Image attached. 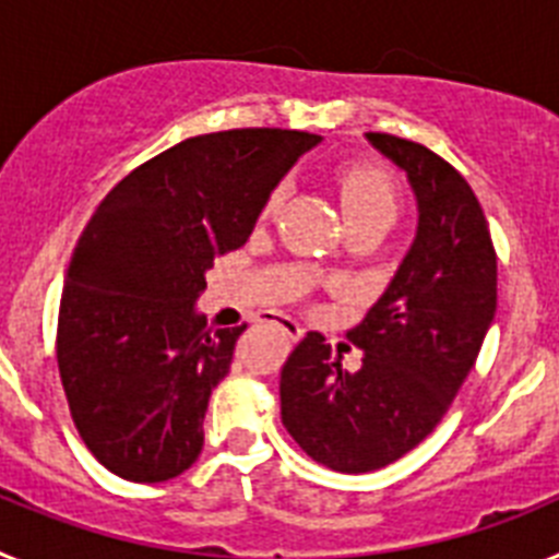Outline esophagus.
Instances as JSON below:
<instances>
[{
	"label": "esophagus",
	"mask_w": 559,
	"mask_h": 559,
	"mask_svg": "<svg viewBox=\"0 0 559 559\" xmlns=\"http://www.w3.org/2000/svg\"><path fill=\"white\" fill-rule=\"evenodd\" d=\"M276 328L283 330V333L288 335L290 341H296V338H299V335L305 333V330L299 328V324H296V322H290V319H280V322H276Z\"/></svg>",
	"instance_id": "1"
}]
</instances>
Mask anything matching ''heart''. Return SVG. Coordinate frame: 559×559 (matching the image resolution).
Listing matches in <instances>:
<instances>
[{"label": "heart", "mask_w": 559, "mask_h": 559, "mask_svg": "<svg viewBox=\"0 0 559 559\" xmlns=\"http://www.w3.org/2000/svg\"><path fill=\"white\" fill-rule=\"evenodd\" d=\"M338 185L347 221H394V215H397V192H394L392 179H389L380 167H347V170H341ZM280 199H283V192H274V195H271L269 204H265V212H269V215H274L276 206H280Z\"/></svg>", "instance_id": "obj_1"}]
</instances>
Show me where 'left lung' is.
<instances>
[{
	"instance_id": "left-lung-1",
	"label": "left lung",
	"mask_w": 559,
	"mask_h": 559,
	"mask_svg": "<svg viewBox=\"0 0 559 559\" xmlns=\"http://www.w3.org/2000/svg\"><path fill=\"white\" fill-rule=\"evenodd\" d=\"M417 201V235L392 283L349 330L364 353L349 372L308 333L280 374L283 426L310 459L369 473L419 445L471 374L496 316V251L471 185L417 142L367 133Z\"/></svg>"
}]
</instances>
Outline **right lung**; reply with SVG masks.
Here are the masks:
<instances>
[{
  "label": "right lung",
  "instance_id": "add662e5",
  "mask_svg": "<svg viewBox=\"0 0 559 559\" xmlns=\"http://www.w3.org/2000/svg\"><path fill=\"white\" fill-rule=\"evenodd\" d=\"M319 142L283 128L192 136L128 173L86 224L63 280L58 369L83 442L114 476L167 481L199 459L210 394L246 330L206 328V271L249 240Z\"/></svg>",
  "mask_w": 559,
  "mask_h": 559
}]
</instances>
